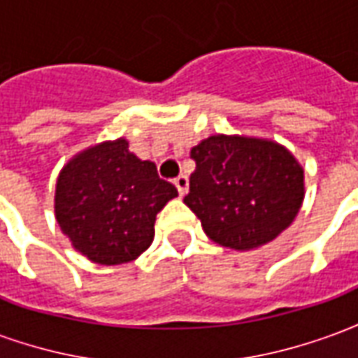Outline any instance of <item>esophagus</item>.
I'll return each mask as SVG.
<instances>
[{"instance_id": "obj_1", "label": "esophagus", "mask_w": 358, "mask_h": 358, "mask_svg": "<svg viewBox=\"0 0 358 358\" xmlns=\"http://www.w3.org/2000/svg\"><path fill=\"white\" fill-rule=\"evenodd\" d=\"M174 186L178 187V194L180 195H186L187 186H189V180H187L186 174H180L178 178H174Z\"/></svg>"}]
</instances>
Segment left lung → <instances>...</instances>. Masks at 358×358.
<instances>
[{
	"mask_svg": "<svg viewBox=\"0 0 358 358\" xmlns=\"http://www.w3.org/2000/svg\"><path fill=\"white\" fill-rule=\"evenodd\" d=\"M195 171L184 197L210 240L253 249L284 232L299 213L303 169L274 141L210 136L192 149Z\"/></svg>",
	"mask_w": 358,
	"mask_h": 358,
	"instance_id": "1",
	"label": "left lung"
}]
</instances>
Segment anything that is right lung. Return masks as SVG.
<instances>
[{
    "instance_id": "right-lung-1",
    "label": "right lung",
    "mask_w": 358,
    "mask_h": 358,
    "mask_svg": "<svg viewBox=\"0 0 358 358\" xmlns=\"http://www.w3.org/2000/svg\"><path fill=\"white\" fill-rule=\"evenodd\" d=\"M178 189L155 163L105 141L76 155L59 174L55 217L82 255L99 264L130 263L153 241V224Z\"/></svg>"
}]
</instances>
